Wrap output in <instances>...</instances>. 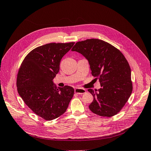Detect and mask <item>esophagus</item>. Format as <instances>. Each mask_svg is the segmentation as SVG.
Here are the masks:
<instances>
[{
	"mask_svg": "<svg viewBox=\"0 0 151 151\" xmlns=\"http://www.w3.org/2000/svg\"><path fill=\"white\" fill-rule=\"evenodd\" d=\"M75 93L77 94H84L86 93V90L85 89H83V88H77L75 89Z\"/></svg>",
	"mask_w": 151,
	"mask_h": 151,
	"instance_id": "34e87169",
	"label": "esophagus"
}]
</instances>
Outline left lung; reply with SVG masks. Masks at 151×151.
<instances>
[{
  "label": "left lung",
  "instance_id": "obj_1",
  "mask_svg": "<svg viewBox=\"0 0 151 151\" xmlns=\"http://www.w3.org/2000/svg\"><path fill=\"white\" fill-rule=\"evenodd\" d=\"M71 51L88 61L92 75L98 78L101 85L98 90H88L93 96L89 108L101 116L116 115L132 91L131 68L123 54L111 44L94 38L77 42Z\"/></svg>",
  "mask_w": 151,
  "mask_h": 151
}]
</instances>
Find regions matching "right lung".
<instances>
[{
  "mask_svg": "<svg viewBox=\"0 0 151 151\" xmlns=\"http://www.w3.org/2000/svg\"><path fill=\"white\" fill-rule=\"evenodd\" d=\"M74 44L51 43L38 47L21 64L17 79L18 93L28 107L44 119L62 115L73 96V88H57L53 80L59 72L61 58Z\"/></svg>",
  "mask_w": 151,
  "mask_h": 151,
  "instance_id": "1",
  "label": "right lung"
}]
</instances>
